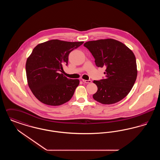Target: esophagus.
<instances>
[{"label": "esophagus", "instance_id": "34e87169", "mask_svg": "<svg viewBox=\"0 0 160 160\" xmlns=\"http://www.w3.org/2000/svg\"><path fill=\"white\" fill-rule=\"evenodd\" d=\"M83 80V82L84 83H91L92 82L91 80Z\"/></svg>", "mask_w": 160, "mask_h": 160}]
</instances>
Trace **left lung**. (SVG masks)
<instances>
[{
	"label": "left lung",
	"mask_w": 160,
	"mask_h": 160,
	"mask_svg": "<svg viewBox=\"0 0 160 160\" xmlns=\"http://www.w3.org/2000/svg\"><path fill=\"white\" fill-rule=\"evenodd\" d=\"M84 46L94 57L96 65L106 68V78L93 81L98 87L93 99L102 104H112L123 99L137 78L136 60L132 50L112 38L88 41Z\"/></svg>",
	"instance_id": "8db88e82"
}]
</instances>
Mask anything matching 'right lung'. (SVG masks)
<instances>
[{
  "label": "right lung",
  "mask_w": 160,
  "mask_h": 160,
  "mask_svg": "<svg viewBox=\"0 0 160 160\" xmlns=\"http://www.w3.org/2000/svg\"><path fill=\"white\" fill-rule=\"evenodd\" d=\"M83 42L52 39L33 48L26 61V77L31 91L40 102L57 106L72 98L80 81L68 78L60 71L68 65L70 52Z\"/></svg>",
  "instance_id": "obj_1"
}]
</instances>
